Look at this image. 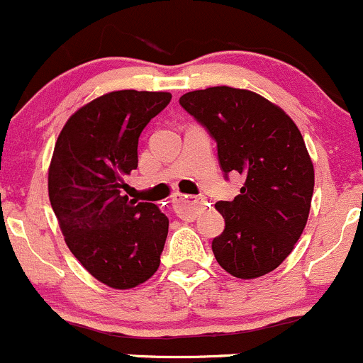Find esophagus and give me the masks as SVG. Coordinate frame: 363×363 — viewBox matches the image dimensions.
<instances>
[{"mask_svg":"<svg viewBox=\"0 0 363 363\" xmlns=\"http://www.w3.org/2000/svg\"><path fill=\"white\" fill-rule=\"evenodd\" d=\"M173 209L178 216L183 220H196L199 211H201L204 199L192 197V196H182V194H174L173 196Z\"/></svg>","mask_w":363,"mask_h":363,"instance_id":"34e87169","label":"esophagus"}]
</instances>
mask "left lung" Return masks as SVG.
Returning a JSON list of instances; mask_svg holds the SVG:
<instances>
[{
    "instance_id": "obj_1",
    "label": "left lung",
    "mask_w": 363,
    "mask_h": 363,
    "mask_svg": "<svg viewBox=\"0 0 363 363\" xmlns=\"http://www.w3.org/2000/svg\"><path fill=\"white\" fill-rule=\"evenodd\" d=\"M180 105L214 138L225 178L239 173L245 180L233 201L214 206L225 220L214 258L237 279L270 274L301 237L313 196V164L298 126L249 89H197Z\"/></svg>"
}]
</instances>
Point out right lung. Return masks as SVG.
<instances>
[{
    "label": "right lung",
    "instance_id": "1",
    "mask_svg": "<svg viewBox=\"0 0 363 363\" xmlns=\"http://www.w3.org/2000/svg\"><path fill=\"white\" fill-rule=\"evenodd\" d=\"M171 93L121 89L83 105L58 135L48 194L67 247L96 280L131 289L157 272L169 220L124 196L143 128Z\"/></svg>",
    "mask_w": 363,
    "mask_h": 363
}]
</instances>
